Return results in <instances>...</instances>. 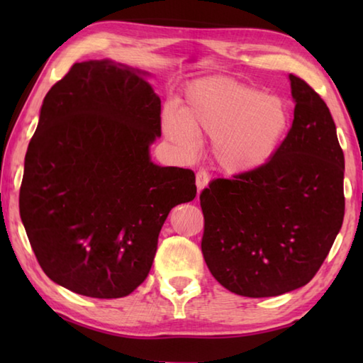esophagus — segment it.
Returning <instances> with one entry per match:
<instances>
[{
    "label": "esophagus",
    "mask_w": 363,
    "mask_h": 363,
    "mask_svg": "<svg viewBox=\"0 0 363 363\" xmlns=\"http://www.w3.org/2000/svg\"><path fill=\"white\" fill-rule=\"evenodd\" d=\"M207 184H209V174H207V172H204V169H201V172L196 173V187H198V190H203L204 187H207Z\"/></svg>",
    "instance_id": "obj_1"
}]
</instances>
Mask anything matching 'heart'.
Returning <instances> with one entry per match:
<instances>
[{
  "label": "heart",
  "instance_id": "1",
  "mask_svg": "<svg viewBox=\"0 0 363 363\" xmlns=\"http://www.w3.org/2000/svg\"><path fill=\"white\" fill-rule=\"evenodd\" d=\"M162 128L182 152H195L198 135L212 138L217 164L230 173L259 168L279 150L290 112L279 96L228 78H207L189 87L182 109L167 106Z\"/></svg>",
  "mask_w": 363,
  "mask_h": 363
}]
</instances>
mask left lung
I'll return each mask as SVG.
<instances>
[{"mask_svg":"<svg viewBox=\"0 0 363 363\" xmlns=\"http://www.w3.org/2000/svg\"><path fill=\"white\" fill-rule=\"evenodd\" d=\"M293 123L279 150L251 172L218 177L199 195L201 251L229 291L277 296L317 274L345 217V157L329 107L290 74Z\"/></svg>","mask_w":363,"mask_h":363,"instance_id":"left-lung-1","label":"left lung"}]
</instances>
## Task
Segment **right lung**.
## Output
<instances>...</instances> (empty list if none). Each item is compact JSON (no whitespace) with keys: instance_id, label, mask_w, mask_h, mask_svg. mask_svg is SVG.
I'll use <instances>...</instances> for the list:
<instances>
[{"instance_id":"right-lung-1","label":"right lung","mask_w":363,"mask_h":363,"mask_svg":"<svg viewBox=\"0 0 363 363\" xmlns=\"http://www.w3.org/2000/svg\"><path fill=\"white\" fill-rule=\"evenodd\" d=\"M160 99L140 72L78 62L46 94L20 187V217L45 274L90 298L148 276L169 211L196 195L189 168L159 167Z\"/></svg>"}]
</instances>
